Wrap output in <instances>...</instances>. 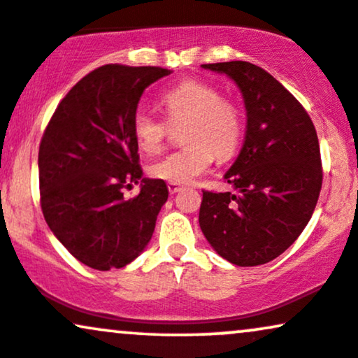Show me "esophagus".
<instances>
[{
  "label": "esophagus",
  "mask_w": 358,
  "mask_h": 358,
  "mask_svg": "<svg viewBox=\"0 0 358 358\" xmlns=\"http://www.w3.org/2000/svg\"><path fill=\"white\" fill-rule=\"evenodd\" d=\"M167 189H169V192H171V194H176V192H179L180 189H182V186H180V184L169 182V184H167Z\"/></svg>",
  "instance_id": "1"
}]
</instances>
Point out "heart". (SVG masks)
Masks as SVG:
<instances>
[{
	"label": "heart",
	"instance_id": "1",
	"mask_svg": "<svg viewBox=\"0 0 358 358\" xmlns=\"http://www.w3.org/2000/svg\"><path fill=\"white\" fill-rule=\"evenodd\" d=\"M166 120L145 110L132 117V134L138 149L145 154L161 152L169 137V124L184 127V149L167 154L149 167L155 179L174 184H187L209 169L216 155L220 161L233 157L245 132L241 107L211 83L182 80L161 95Z\"/></svg>",
	"mask_w": 358,
	"mask_h": 358
}]
</instances>
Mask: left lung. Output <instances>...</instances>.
Wrapping results in <instances>:
<instances>
[{"instance_id": "1", "label": "left lung", "mask_w": 358, "mask_h": 358, "mask_svg": "<svg viewBox=\"0 0 358 358\" xmlns=\"http://www.w3.org/2000/svg\"><path fill=\"white\" fill-rule=\"evenodd\" d=\"M245 99L246 137L224 179L236 192L203 191L199 226L216 253L238 266L264 264L308 224L323 171L317 130L298 100L250 62L208 63Z\"/></svg>"}]
</instances>
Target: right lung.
Returning a JSON list of instances; mask_svg holds the SVG:
<instances>
[{"label":"right lung","mask_w":358,"mask_h":358,"mask_svg":"<svg viewBox=\"0 0 358 358\" xmlns=\"http://www.w3.org/2000/svg\"><path fill=\"white\" fill-rule=\"evenodd\" d=\"M161 66L103 65L63 96L38 152L40 203L55 236L94 270L124 268L152 238L169 191L142 179L132 117L142 94L169 75ZM141 182L132 200L123 189Z\"/></svg>","instance_id":"obj_1"}]
</instances>
